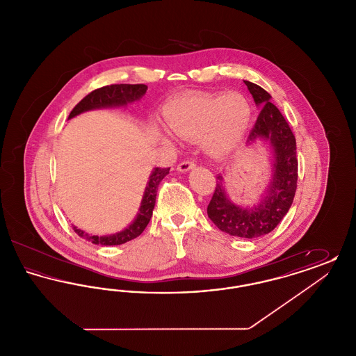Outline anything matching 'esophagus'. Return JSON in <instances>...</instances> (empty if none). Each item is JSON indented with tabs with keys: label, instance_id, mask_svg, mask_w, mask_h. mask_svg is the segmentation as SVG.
Wrapping results in <instances>:
<instances>
[{
	"label": "esophagus",
	"instance_id": "1",
	"mask_svg": "<svg viewBox=\"0 0 356 356\" xmlns=\"http://www.w3.org/2000/svg\"><path fill=\"white\" fill-rule=\"evenodd\" d=\"M195 167H196V164H195L193 161L186 160V161H183V163H180V164L177 165V170H179V172H188V170H193Z\"/></svg>",
	"mask_w": 356,
	"mask_h": 356
}]
</instances>
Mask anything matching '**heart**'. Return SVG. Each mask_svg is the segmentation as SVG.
I'll return each mask as SVG.
<instances>
[{
    "mask_svg": "<svg viewBox=\"0 0 356 356\" xmlns=\"http://www.w3.org/2000/svg\"><path fill=\"white\" fill-rule=\"evenodd\" d=\"M164 120L173 135L186 140L202 138L204 152L224 157L235 152L252 121V105L243 95L186 96L168 102ZM156 136L172 144V136L154 127Z\"/></svg>",
    "mask_w": 356,
    "mask_h": 356,
    "instance_id": "heart-1",
    "label": "heart"
}]
</instances>
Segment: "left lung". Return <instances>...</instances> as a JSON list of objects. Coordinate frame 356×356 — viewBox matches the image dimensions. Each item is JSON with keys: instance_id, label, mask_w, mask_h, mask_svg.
I'll list each match as a JSON object with an SVG mask.
<instances>
[{"instance_id": "8db88e82", "label": "left lung", "mask_w": 356, "mask_h": 356, "mask_svg": "<svg viewBox=\"0 0 356 356\" xmlns=\"http://www.w3.org/2000/svg\"><path fill=\"white\" fill-rule=\"evenodd\" d=\"M254 104L261 108L247 147L257 140L267 141L271 149V179L264 193L254 205L231 202L224 175L218 176L216 189L208 204L207 213L213 224L231 236L256 238L264 236L287 215L293 202L298 183L296 140L280 111L271 102V95L261 86L244 81Z\"/></svg>"}]
</instances>
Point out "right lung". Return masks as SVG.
Listing matches in <instances>:
<instances>
[{"label":"right lung","instance_id":"1","mask_svg":"<svg viewBox=\"0 0 356 356\" xmlns=\"http://www.w3.org/2000/svg\"><path fill=\"white\" fill-rule=\"evenodd\" d=\"M147 89H148V86L144 84H113L102 86V88L90 92L88 96H85L84 99L73 108L68 120L73 119L88 111L105 109V108H120V106L125 108L128 104L140 100L145 95ZM168 173H170V168H164V170L153 168L149 175L147 186L144 189V195H143L141 204H140L135 220L132 221L122 231L112 234V235L99 236V235L88 234L83 229L77 228L76 225H73L74 232L85 240L90 241L93 244H100V245H120V244H124L132 238L140 236L152 218L153 208L156 203V195H157V186Z\"/></svg>","mask_w":356,"mask_h":356}]
</instances>
